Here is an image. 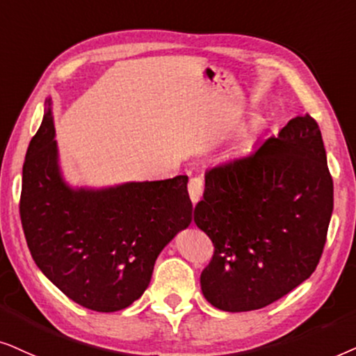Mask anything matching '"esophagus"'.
I'll return each mask as SVG.
<instances>
[{
	"instance_id": "1",
	"label": "esophagus",
	"mask_w": 356,
	"mask_h": 356,
	"mask_svg": "<svg viewBox=\"0 0 356 356\" xmlns=\"http://www.w3.org/2000/svg\"><path fill=\"white\" fill-rule=\"evenodd\" d=\"M187 188H188V195H191V200L193 203L200 200L203 195V181L200 177H192L191 181H188Z\"/></svg>"
}]
</instances>
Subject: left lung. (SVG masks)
Here are the masks:
<instances>
[{
    "label": "left lung",
    "mask_w": 356,
    "mask_h": 356,
    "mask_svg": "<svg viewBox=\"0 0 356 356\" xmlns=\"http://www.w3.org/2000/svg\"><path fill=\"white\" fill-rule=\"evenodd\" d=\"M332 210L324 141L309 113L254 153L210 169L193 211L215 245L200 277L203 296L244 312L288 295L319 264Z\"/></svg>",
    "instance_id": "1"
}]
</instances>
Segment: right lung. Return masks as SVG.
<instances>
[{
	"label": "right lung",
	"instance_id": "right-lung-1",
	"mask_svg": "<svg viewBox=\"0 0 356 356\" xmlns=\"http://www.w3.org/2000/svg\"><path fill=\"white\" fill-rule=\"evenodd\" d=\"M187 175L73 188L65 182L51 99L22 165L21 222L37 267L70 300L97 312L129 307L154 262L192 221Z\"/></svg>",
	"mask_w": 356,
	"mask_h": 356
}]
</instances>
